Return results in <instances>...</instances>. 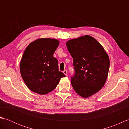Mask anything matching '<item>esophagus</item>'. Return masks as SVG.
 <instances>
[{
  "mask_svg": "<svg viewBox=\"0 0 129 129\" xmlns=\"http://www.w3.org/2000/svg\"><path fill=\"white\" fill-rule=\"evenodd\" d=\"M63 73H64V74L65 75H67V74H68V72H67V70H64V71H63Z\"/></svg>",
  "mask_w": 129,
  "mask_h": 129,
  "instance_id": "1",
  "label": "esophagus"
}]
</instances>
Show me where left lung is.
<instances>
[{
    "label": "left lung",
    "instance_id": "left-lung-1",
    "mask_svg": "<svg viewBox=\"0 0 129 129\" xmlns=\"http://www.w3.org/2000/svg\"><path fill=\"white\" fill-rule=\"evenodd\" d=\"M68 50L73 58L71 83L82 97L91 96L105 84L110 60L100 44L90 35L68 41Z\"/></svg>",
    "mask_w": 129,
    "mask_h": 129
}]
</instances>
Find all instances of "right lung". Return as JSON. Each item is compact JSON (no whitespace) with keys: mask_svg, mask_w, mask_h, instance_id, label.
I'll list each match as a JSON object with an SVG mask.
<instances>
[{"mask_svg":"<svg viewBox=\"0 0 129 129\" xmlns=\"http://www.w3.org/2000/svg\"><path fill=\"white\" fill-rule=\"evenodd\" d=\"M59 42L50 38H41L31 43L24 51L20 69L26 86L32 91L45 95L55 89L61 78L58 61L53 54Z\"/></svg>","mask_w":129,"mask_h":129,"instance_id":"add662e5","label":"right lung"}]
</instances>
